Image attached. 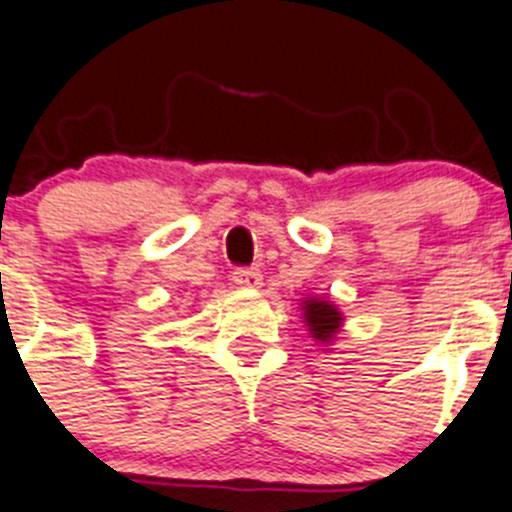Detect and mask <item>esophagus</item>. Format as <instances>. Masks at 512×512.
Masks as SVG:
<instances>
[{
	"instance_id": "34e87169",
	"label": "esophagus",
	"mask_w": 512,
	"mask_h": 512,
	"mask_svg": "<svg viewBox=\"0 0 512 512\" xmlns=\"http://www.w3.org/2000/svg\"><path fill=\"white\" fill-rule=\"evenodd\" d=\"M233 281H236L241 289H259L264 276L259 269H236L233 271Z\"/></svg>"
}]
</instances>
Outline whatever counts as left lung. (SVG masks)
<instances>
[{"label":"left lung","instance_id":"left-lung-1","mask_svg":"<svg viewBox=\"0 0 512 512\" xmlns=\"http://www.w3.org/2000/svg\"><path fill=\"white\" fill-rule=\"evenodd\" d=\"M301 319L304 326L309 329L311 339L324 347L337 339V334L342 332L344 326V314L339 311V306L334 301L324 299V296H306L301 299Z\"/></svg>","mask_w":512,"mask_h":512}]
</instances>
